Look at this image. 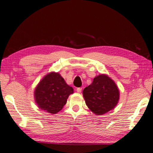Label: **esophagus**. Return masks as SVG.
I'll return each instance as SVG.
<instances>
[{"mask_svg":"<svg viewBox=\"0 0 153 153\" xmlns=\"http://www.w3.org/2000/svg\"><path fill=\"white\" fill-rule=\"evenodd\" d=\"M82 88H77V91L78 92V93H81V91H82Z\"/></svg>","mask_w":153,"mask_h":153,"instance_id":"1","label":"esophagus"}]
</instances>
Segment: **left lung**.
<instances>
[{
	"label": "left lung",
	"instance_id": "left-lung-1",
	"mask_svg": "<svg viewBox=\"0 0 153 153\" xmlns=\"http://www.w3.org/2000/svg\"><path fill=\"white\" fill-rule=\"evenodd\" d=\"M83 96L91 111L96 115H102L115 108L120 94L114 81L106 74H100L83 89Z\"/></svg>",
	"mask_w": 153,
	"mask_h": 153
}]
</instances>
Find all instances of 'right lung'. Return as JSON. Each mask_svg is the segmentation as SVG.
I'll return each mask as SVG.
<instances>
[{
    "mask_svg": "<svg viewBox=\"0 0 153 153\" xmlns=\"http://www.w3.org/2000/svg\"><path fill=\"white\" fill-rule=\"evenodd\" d=\"M73 93V88L67 84L60 74L51 71L36 87L34 100L40 109L51 114H56L62 109L69 95Z\"/></svg>",
    "mask_w": 153,
    "mask_h": 153,
    "instance_id": "obj_1",
    "label": "right lung"
}]
</instances>
